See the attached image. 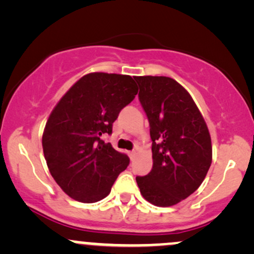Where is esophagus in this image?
I'll return each mask as SVG.
<instances>
[{
	"instance_id": "obj_1",
	"label": "esophagus",
	"mask_w": 254,
	"mask_h": 254,
	"mask_svg": "<svg viewBox=\"0 0 254 254\" xmlns=\"http://www.w3.org/2000/svg\"><path fill=\"white\" fill-rule=\"evenodd\" d=\"M129 156H130L131 160H133V157L136 156V150H131V151H129Z\"/></svg>"
}]
</instances>
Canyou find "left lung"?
Wrapping results in <instances>:
<instances>
[{
  "label": "left lung",
  "mask_w": 254,
  "mask_h": 254,
  "mask_svg": "<svg viewBox=\"0 0 254 254\" xmlns=\"http://www.w3.org/2000/svg\"><path fill=\"white\" fill-rule=\"evenodd\" d=\"M138 100L150 127L153 168L136 177L142 196L171 206L193 193L211 165V138L203 116L182 84L166 76H137Z\"/></svg>",
  "instance_id": "1"
}]
</instances>
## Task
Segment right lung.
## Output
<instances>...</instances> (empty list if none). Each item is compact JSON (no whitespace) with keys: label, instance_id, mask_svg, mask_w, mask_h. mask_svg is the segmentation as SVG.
Listing matches in <instances>:
<instances>
[{"label":"right lung","instance_id":"1","mask_svg":"<svg viewBox=\"0 0 254 254\" xmlns=\"http://www.w3.org/2000/svg\"><path fill=\"white\" fill-rule=\"evenodd\" d=\"M137 92L129 75L92 72L81 77L51 112L43 133L44 156L55 182L72 199H103L129 166V156L103 137L112 133L113 122Z\"/></svg>","mask_w":254,"mask_h":254}]
</instances>
